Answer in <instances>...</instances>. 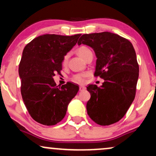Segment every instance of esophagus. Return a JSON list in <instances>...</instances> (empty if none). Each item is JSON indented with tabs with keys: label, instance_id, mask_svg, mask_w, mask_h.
Wrapping results in <instances>:
<instances>
[{
	"label": "esophagus",
	"instance_id": "34e87169",
	"mask_svg": "<svg viewBox=\"0 0 156 156\" xmlns=\"http://www.w3.org/2000/svg\"><path fill=\"white\" fill-rule=\"evenodd\" d=\"M86 89V87L83 86H80L79 87V90L80 91H84Z\"/></svg>",
	"mask_w": 156,
	"mask_h": 156
}]
</instances>
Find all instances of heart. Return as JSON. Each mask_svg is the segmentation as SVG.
<instances>
[{"label": "heart", "instance_id": "b5f03b06", "mask_svg": "<svg viewBox=\"0 0 156 156\" xmlns=\"http://www.w3.org/2000/svg\"><path fill=\"white\" fill-rule=\"evenodd\" d=\"M91 51V50L86 46H80V48H78L77 50V53H78L79 56L81 57L83 59H85V58L87 57V55L89 54ZM68 55H64L63 58V63L65 64L67 60ZM89 76V73H78V74L74 75L73 77V81L76 82L78 83H83L86 81V78H87Z\"/></svg>", "mask_w": 156, "mask_h": 156}]
</instances>
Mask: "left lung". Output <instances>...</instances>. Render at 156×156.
<instances>
[{"instance_id": "left-lung-1", "label": "left lung", "mask_w": 156, "mask_h": 156, "mask_svg": "<svg viewBox=\"0 0 156 156\" xmlns=\"http://www.w3.org/2000/svg\"><path fill=\"white\" fill-rule=\"evenodd\" d=\"M81 44L94 50V75L104 79L100 87H87L91 94L87 114L100 125L114 124L124 117L135 98L139 72L135 50L129 40L108 31L82 35L78 42Z\"/></svg>"}]
</instances>
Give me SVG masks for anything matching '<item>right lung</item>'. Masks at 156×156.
Segmentation results:
<instances>
[{
  "label": "right lung",
  "instance_id": "1",
  "mask_svg": "<svg viewBox=\"0 0 156 156\" xmlns=\"http://www.w3.org/2000/svg\"><path fill=\"white\" fill-rule=\"evenodd\" d=\"M80 34H44L36 37L23 49L19 64L21 94L27 110L37 122L44 125L58 123L79 87L67 82L56 86L53 77L60 74L62 62L76 45Z\"/></svg>",
  "mask_w": 156,
  "mask_h": 156
}]
</instances>
